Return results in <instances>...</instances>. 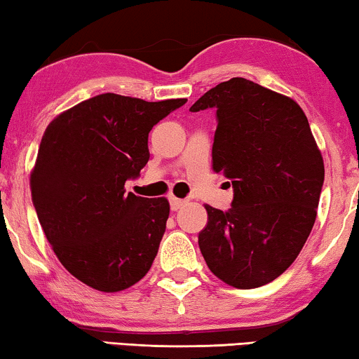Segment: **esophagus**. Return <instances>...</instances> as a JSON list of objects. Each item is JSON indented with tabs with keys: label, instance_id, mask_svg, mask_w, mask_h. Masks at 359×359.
I'll return each instance as SVG.
<instances>
[{
	"label": "esophagus",
	"instance_id": "esophagus-1",
	"mask_svg": "<svg viewBox=\"0 0 359 359\" xmlns=\"http://www.w3.org/2000/svg\"><path fill=\"white\" fill-rule=\"evenodd\" d=\"M186 201L184 199H180V198H175V196H171L170 198V205H171V210H178L184 205Z\"/></svg>",
	"mask_w": 359,
	"mask_h": 359
}]
</instances>
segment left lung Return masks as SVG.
<instances>
[{
    "instance_id": "1",
    "label": "left lung",
    "mask_w": 359,
    "mask_h": 359,
    "mask_svg": "<svg viewBox=\"0 0 359 359\" xmlns=\"http://www.w3.org/2000/svg\"><path fill=\"white\" fill-rule=\"evenodd\" d=\"M208 107L219 121L212 170L232 181L233 203L227 212L204 204L201 253L229 286L259 287L291 266L311 235L322 154L301 106L247 78L219 83L189 109Z\"/></svg>"
}]
</instances>
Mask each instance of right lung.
I'll use <instances>...</instances> for the list:
<instances>
[{"instance_id":"add662e5","label":"right lung","mask_w":359,"mask_h":359,"mask_svg":"<svg viewBox=\"0 0 359 359\" xmlns=\"http://www.w3.org/2000/svg\"><path fill=\"white\" fill-rule=\"evenodd\" d=\"M186 101L104 93L60 112L43 132L31 171L34 208L58 262L86 286L119 292L149 273L170 203L124 184L150 158L151 127Z\"/></svg>"}]
</instances>
